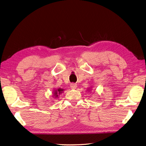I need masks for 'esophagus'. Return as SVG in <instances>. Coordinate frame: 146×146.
I'll return each mask as SVG.
<instances>
[{
	"instance_id": "esophagus-1",
	"label": "esophagus",
	"mask_w": 146,
	"mask_h": 146,
	"mask_svg": "<svg viewBox=\"0 0 146 146\" xmlns=\"http://www.w3.org/2000/svg\"><path fill=\"white\" fill-rule=\"evenodd\" d=\"M70 87L72 89H75L77 87V84H75V83H72V84H70Z\"/></svg>"
}]
</instances>
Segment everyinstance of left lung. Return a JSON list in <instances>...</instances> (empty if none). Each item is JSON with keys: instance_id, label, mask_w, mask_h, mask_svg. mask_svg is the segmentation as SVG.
Masks as SVG:
<instances>
[{"instance_id": "left-lung-1", "label": "left lung", "mask_w": 146, "mask_h": 146, "mask_svg": "<svg viewBox=\"0 0 146 146\" xmlns=\"http://www.w3.org/2000/svg\"><path fill=\"white\" fill-rule=\"evenodd\" d=\"M92 90V89H91V88H90V87H89V89H88V90H89V91H90V90Z\"/></svg>"}]
</instances>
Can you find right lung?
Returning a JSON list of instances; mask_svg holds the SVG:
<instances>
[{"label": "right lung", "instance_id": "1", "mask_svg": "<svg viewBox=\"0 0 146 146\" xmlns=\"http://www.w3.org/2000/svg\"><path fill=\"white\" fill-rule=\"evenodd\" d=\"M65 90V89H61V88H58V89H54L52 93V97L55 98H59V95L62 94V92Z\"/></svg>", "mask_w": 146, "mask_h": 146}]
</instances>
